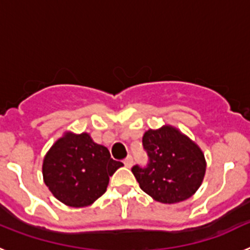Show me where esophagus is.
I'll use <instances>...</instances> for the list:
<instances>
[{
    "label": "esophagus",
    "mask_w": 250,
    "mask_h": 250,
    "mask_svg": "<svg viewBox=\"0 0 250 250\" xmlns=\"http://www.w3.org/2000/svg\"><path fill=\"white\" fill-rule=\"evenodd\" d=\"M124 165L126 167H132V158L131 156H127L125 160H124Z\"/></svg>",
    "instance_id": "obj_1"
}]
</instances>
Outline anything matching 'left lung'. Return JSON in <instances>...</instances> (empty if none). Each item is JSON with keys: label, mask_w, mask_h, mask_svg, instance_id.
Returning <instances> with one entry per match:
<instances>
[{"label": "left lung", "mask_w": 250, "mask_h": 250, "mask_svg": "<svg viewBox=\"0 0 250 250\" xmlns=\"http://www.w3.org/2000/svg\"><path fill=\"white\" fill-rule=\"evenodd\" d=\"M143 145L149 164L131 169L141 190L164 204L180 203L195 194L204 179L207 161L190 138L171 125H164L145 131Z\"/></svg>", "instance_id": "1"}]
</instances>
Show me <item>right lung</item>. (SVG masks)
Wrapping results in <instances>:
<instances>
[{"label":"right lung","instance_id":"obj_1","mask_svg":"<svg viewBox=\"0 0 250 250\" xmlns=\"http://www.w3.org/2000/svg\"><path fill=\"white\" fill-rule=\"evenodd\" d=\"M123 165L87 132L66 131L43 158V182L65 205L89 207L105 193L110 176Z\"/></svg>","mask_w":250,"mask_h":250}]
</instances>
